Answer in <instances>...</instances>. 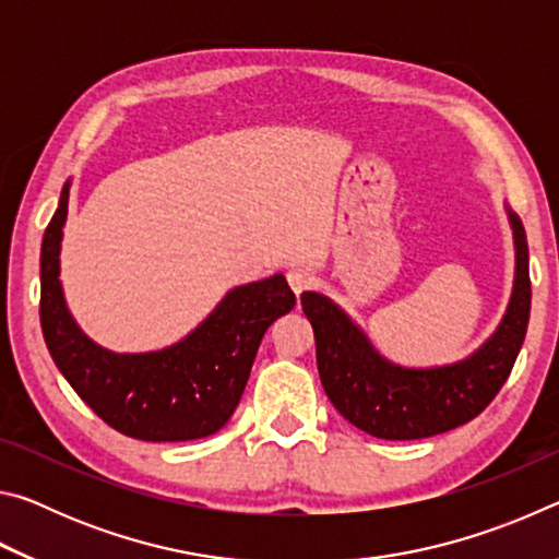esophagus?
Wrapping results in <instances>:
<instances>
[{
  "label": "esophagus",
  "mask_w": 559,
  "mask_h": 559,
  "mask_svg": "<svg viewBox=\"0 0 559 559\" xmlns=\"http://www.w3.org/2000/svg\"><path fill=\"white\" fill-rule=\"evenodd\" d=\"M288 286H290L293 293H296V296H300L302 290H308L310 286H313V273H310L308 269H300V266L290 269L288 271Z\"/></svg>",
  "instance_id": "obj_1"
}]
</instances>
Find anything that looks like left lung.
<instances>
[{"mask_svg":"<svg viewBox=\"0 0 559 559\" xmlns=\"http://www.w3.org/2000/svg\"><path fill=\"white\" fill-rule=\"evenodd\" d=\"M506 212L515 243L513 293L496 333L461 362L427 370L394 365L337 302L316 290L302 293V313L316 333L320 382L357 429L390 441L437 437L478 416L506 384L523 347L533 296L523 222L508 206Z\"/></svg>","mask_w":559,"mask_h":559,"instance_id":"8db88e82","label":"left lung"}]
</instances>
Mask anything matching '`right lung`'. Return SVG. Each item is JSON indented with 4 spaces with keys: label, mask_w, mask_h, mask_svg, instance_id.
Returning <instances> with one entry per match:
<instances>
[{
    "label": "right lung",
    "mask_w": 559,
    "mask_h": 559,
    "mask_svg": "<svg viewBox=\"0 0 559 559\" xmlns=\"http://www.w3.org/2000/svg\"><path fill=\"white\" fill-rule=\"evenodd\" d=\"M69 187L41 241V330L56 367L103 421L140 441H192L219 431L239 404L273 320L296 306L286 276L231 288L179 343L112 353L75 325L61 288Z\"/></svg>",
    "instance_id": "1"
}]
</instances>
